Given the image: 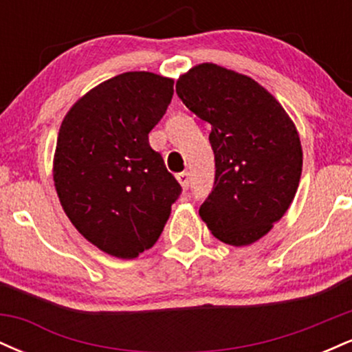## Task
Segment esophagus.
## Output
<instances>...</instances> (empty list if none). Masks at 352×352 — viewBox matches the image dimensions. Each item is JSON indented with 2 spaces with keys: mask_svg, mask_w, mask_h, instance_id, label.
I'll use <instances>...</instances> for the list:
<instances>
[{
  "mask_svg": "<svg viewBox=\"0 0 352 352\" xmlns=\"http://www.w3.org/2000/svg\"><path fill=\"white\" fill-rule=\"evenodd\" d=\"M177 180H179V184L187 190L190 187V173L188 172H180L177 173Z\"/></svg>",
  "mask_w": 352,
  "mask_h": 352,
  "instance_id": "1",
  "label": "esophagus"
}]
</instances>
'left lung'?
<instances>
[{"instance_id":"8db88e82","label":"left lung","mask_w":352,"mask_h":352,"mask_svg":"<svg viewBox=\"0 0 352 352\" xmlns=\"http://www.w3.org/2000/svg\"><path fill=\"white\" fill-rule=\"evenodd\" d=\"M177 94L212 125L215 182L201 220L223 243L260 240L285 215L300 184L302 151L293 120L256 80L217 64L180 76Z\"/></svg>"}]
</instances>
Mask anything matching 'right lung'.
<instances>
[{
	"label": "right lung",
	"mask_w": 352,
	"mask_h": 352,
	"mask_svg": "<svg viewBox=\"0 0 352 352\" xmlns=\"http://www.w3.org/2000/svg\"><path fill=\"white\" fill-rule=\"evenodd\" d=\"M173 96V80L124 72L80 98L60 124L54 185L86 240L112 256L155 245L182 187L148 144Z\"/></svg>",
	"instance_id": "obj_1"
}]
</instances>
